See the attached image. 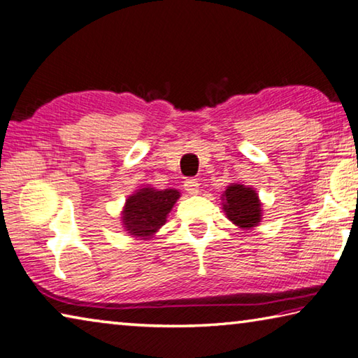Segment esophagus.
I'll return each mask as SVG.
<instances>
[{"label":"esophagus","instance_id":"esophagus-1","mask_svg":"<svg viewBox=\"0 0 358 358\" xmlns=\"http://www.w3.org/2000/svg\"><path fill=\"white\" fill-rule=\"evenodd\" d=\"M199 187H201V183H199L197 178H191L185 181V191L191 196H196L199 194Z\"/></svg>","mask_w":358,"mask_h":358}]
</instances>
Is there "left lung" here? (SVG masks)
<instances>
[{
	"instance_id": "1",
	"label": "left lung",
	"mask_w": 358,
	"mask_h": 358,
	"mask_svg": "<svg viewBox=\"0 0 358 358\" xmlns=\"http://www.w3.org/2000/svg\"><path fill=\"white\" fill-rule=\"evenodd\" d=\"M224 211L230 221L241 229L257 226L262 216L256 191L243 185H230L224 192Z\"/></svg>"
}]
</instances>
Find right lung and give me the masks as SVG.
I'll list each match as a JSON object with an SVG mask.
<instances>
[{"label": "right lung", "instance_id": "right-lung-1", "mask_svg": "<svg viewBox=\"0 0 358 358\" xmlns=\"http://www.w3.org/2000/svg\"><path fill=\"white\" fill-rule=\"evenodd\" d=\"M178 197L180 192L177 189H138L124 205L123 224L128 234L141 238L153 235L166 222L169 211Z\"/></svg>", "mask_w": 358, "mask_h": 358}]
</instances>
